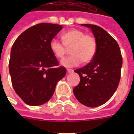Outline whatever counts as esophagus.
<instances>
[{
    "label": "esophagus",
    "mask_w": 134,
    "mask_h": 134,
    "mask_svg": "<svg viewBox=\"0 0 134 134\" xmlns=\"http://www.w3.org/2000/svg\"><path fill=\"white\" fill-rule=\"evenodd\" d=\"M67 72H74V70L73 69H67Z\"/></svg>",
    "instance_id": "1"
}]
</instances>
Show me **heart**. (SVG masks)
<instances>
[{
	"mask_svg": "<svg viewBox=\"0 0 134 134\" xmlns=\"http://www.w3.org/2000/svg\"><path fill=\"white\" fill-rule=\"evenodd\" d=\"M62 41L53 39L49 42L52 52L57 58H62L70 48L71 55L61 61L65 67H74L81 64L91 62L97 51V41L95 37L91 34H85L83 31L72 29L62 35Z\"/></svg>",
	"mask_w": 134,
	"mask_h": 134,
	"instance_id": "1",
	"label": "heart"
}]
</instances>
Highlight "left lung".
<instances>
[{"mask_svg":"<svg viewBox=\"0 0 134 134\" xmlns=\"http://www.w3.org/2000/svg\"><path fill=\"white\" fill-rule=\"evenodd\" d=\"M82 25L93 31L97 41V51L91 62L74 70L80 81L73 92L80 103L95 107L109 100L118 88L122 55L118 42L103 28L95 25Z\"/></svg>","mask_w":134,"mask_h":134,"instance_id":"left-lung-1","label":"left lung"}]
</instances>
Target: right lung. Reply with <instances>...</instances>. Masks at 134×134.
I'll return each mask as SVG.
<instances>
[{"label": "right lung", "mask_w": 134, "mask_h": 134, "mask_svg": "<svg viewBox=\"0 0 134 134\" xmlns=\"http://www.w3.org/2000/svg\"><path fill=\"white\" fill-rule=\"evenodd\" d=\"M62 25L42 23L29 27L12 46L9 72L16 93L26 104L41 105L52 97L58 81L65 76L64 66L49 48Z\"/></svg>", "instance_id": "add662e5"}]
</instances>
